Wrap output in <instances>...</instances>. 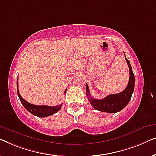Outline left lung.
Segmentation results:
<instances>
[{"label": "left lung", "mask_w": 156, "mask_h": 156, "mask_svg": "<svg viewBox=\"0 0 156 156\" xmlns=\"http://www.w3.org/2000/svg\"><path fill=\"white\" fill-rule=\"evenodd\" d=\"M126 60L129 67V81L128 85L122 92L114 94H110L104 98L103 99H96L91 97L89 92L88 84H87L86 93L88 97V100L91 105L96 110L100 111L102 112L107 113H116L120 112L129 104L131 99L132 94L134 90V85H135V76L133 72L132 71V67L130 64L129 59L125 57Z\"/></svg>", "instance_id": "8db88e82"}]
</instances>
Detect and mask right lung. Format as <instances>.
Segmentation results:
<instances>
[{"label": "right lung", "instance_id": "add662e5", "mask_svg": "<svg viewBox=\"0 0 156 156\" xmlns=\"http://www.w3.org/2000/svg\"><path fill=\"white\" fill-rule=\"evenodd\" d=\"M67 89H65V93H66ZM17 91H18V95L19 99H20L21 103L23 105V106L30 113H31L32 114L35 115L36 116L38 117H47L51 115L55 114L58 111L60 110V108L62 106V104H59V105L55 106H37L35 105V104H32L29 102L25 101L23 98L21 97L20 93L18 91V78L17 80Z\"/></svg>", "mask_w": 156, "mask_h": 156}]
</instances>
